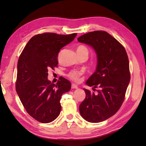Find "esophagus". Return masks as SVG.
I'll return each mask as SVG.
<instances>
[{"label": "esophagus", "mask_w": 146, "mask_h": 146, "mask_svg": "<svg viewBox=\"0 0 146 146\" xmlns=\"http://www.w3.org/2000/svg\"><path fill=\"white\" fill-rule=\"evenodd\" d=\"M71 88L72 89H77L78 88V86H77L76 84H72L71 85Z\"/></svg>", "instance_id": "esophagus-1"}]
</instances>
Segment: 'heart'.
<instances>
[{
    "label": "heart",
    "instance_id": "heart-1",
    "mask_svg": "<svg viewBox=\"0 0 146 146\" xmlns=\"http://www.w3.org/2000/svg\"><path fill=\"white\" fill-rule=\"evenodd\" d=\"M83 52H88L87 48L83 45H80L79 46H78V48H77V53L80 54ZM82 73L83 72L81 70H72L68 74V77L70 80H72V81L78 82H79V80L80 79V76H82Z\"/></svg>",
    "mask_w": 146,
    "mask_h": 146
}]
</instances>
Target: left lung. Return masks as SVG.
I'll return each mask as SVG.
<instances>
[{
    "mask_svg": "<svg viewBox=\"0 0 146 146\" xmlns=\"http://www.w3.org/2000/svg\"><path fill=\"white\" fill-rule=\"evenodd\" d=\"M78 41L95 51L97 68L86 84L100 88L97 94L83 88L86 97L80 105V113L89 122H100L113 115L124 100L131 79L128 56L124 47L103 31L86 33L79 37Z\"/></svg>",
    "mask_w": 146,
    "mask_h": 146,
    "instance_id": "obj_1",
    "label": "left lung"
}]
</instances>
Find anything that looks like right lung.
Instances as JSON below:
<instances>
[{
  "label": "right lung",
  "mask_w": 146,
  "mask_h": 146,
  "mask_svg": "<svg viewBox=\"0 0 146 146\" xmlns=\"http://www.w3.org/2000/svg\"><path fill=\"white\" fill-rule=\"evenodd\" d=\"M76 35H37L27 43L19 58L15 89L27 112L38 122H51L60 113L61 95L70 90L71 83L63 77L56 84L51 83L48 71L57 66L60 49Z\"/></svg>",
  "instance_id": "add662e5"
}]
</instances>
